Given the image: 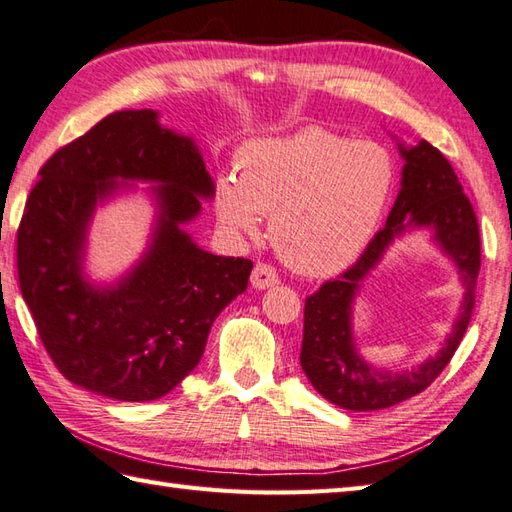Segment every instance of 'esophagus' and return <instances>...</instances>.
Wrapping results in <instances>:
<instances>
[{
	"instance_id": "obj_1",
	"label": "esophagus",
	"mask_w": 512,
	"mask_h": 512,
	"mask_svg": "<svg viewBox=\"0 0 512 512\" xmlns=\"http://www.w3.org/2000/svg\"><path fill=\"white\" fill-rule=\"evenodd\" d=\"M250 284L257 290H266V288H273L279 284V275L277 270L270 266V264H255L253 273H250Z\"/></svg>"
}]
</instances>
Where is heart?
<instances>
[{
  "label": "heart",
  "instance_id": "obj_1",
  "mask_svg": "<svg viewBox=\"0 0 512 512\" xmlns=\"http://www.w3.org/2000/svg\"><path fill=\"white\" fill-rule=\"evenodd\" d=\"M394 189L396 162L383 145L306 127L244 145L237 178L217 182L215 211L237 235H257L259 215H270L279 257L303 275L328 277L361 257Z\"/></svg>",
  "mask_w": 512,
  "mask_h": 512
}]
</instances>
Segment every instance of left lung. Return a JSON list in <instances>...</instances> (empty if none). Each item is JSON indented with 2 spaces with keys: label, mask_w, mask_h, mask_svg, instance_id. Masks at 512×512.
Here are the masks:
<instances>
[{
  "label": "left lung",
  "mask_w": 512,
  "mask_h": 512,
  "mask_svg": "<svg viewBox=\"0 0 512 512\" xmlns=\"http://www.w3.org/2000/svg\"><path fill=\"white\" fill-rule=\"evenodd\" d=\"M402 167L400 191L385 228L374 235L358 262L306 299L303 310L301 369L319 394L350 411H376L420 394L449 365L469 328L480 275V228L473 206L462 191L449 160L420 140L398 143ZM413 227L432 231V238L459 268L465 286L461 314L436 357L413 370L394 373L369 366L353 341V299L366 275L377 265L395 237Z\"/></svg>",
  "instance_id": "obj_1"
}]
</instances>
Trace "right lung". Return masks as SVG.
I'll return each mask as SVG.
<instances>
[{
  "mask_svg": "<svg viewBox=\"0 0 512 512\" xmlns=\"http://www.w3.org/2000/svg\"><path fill=\"white\" fill-rule=\"evenodd\" d=\"M39 178L17 231V273L46 352L94 394H169L253 270L250 259L206 253L182 228L215 193L195 140L162 127L154 110L114 112L61 147ZM129 181L159 184L155 233L121 280L96 287L82 273L91 215Z\"/></svg>",
  "mask_w": 512,
  "mask_h": 512,
  "instance_id": "obj_1",
  "label": "right lung"
}]
</instances>
